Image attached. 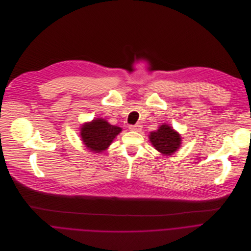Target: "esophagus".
Instances as JSON below:
<instances>
[{
	"mask_svg": "<svg viewBox=\"0 0 251 251\" xmlns=\"http://www.w3.org/2000/svg\"><path fill=\"white\" fill-rule=\"evenodd\" d=\"M141 125H139V124H137V125H133V126H128V128L130 129V130H132V131H140L141 130Z\"/></svg>",
	"mask_w": 251,
	"mask_h": 251,
	"instance_id": "esophagus-1",
	"label": "esophagus"
}]
</instances>
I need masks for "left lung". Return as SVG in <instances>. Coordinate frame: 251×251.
Listing matches in <instances>:
<instances>
[{
    "label": "left lung",
    "mask_w": 251,
    "mask_h": 251,
    "mask_svg": "<svg viewBox=\"0 0 251 251\" xmlns=\"http://www.w3.org/2000/svg\"><path fill=\"white\" fill-rule=\"evenodd\" d=\"M149 140L156 150L165 155H171L176 152L182 143L180 134L166 124L159 126L157 130L150 132Z\"/></svg>",
    "instance_id": "1"
}]
</instances>
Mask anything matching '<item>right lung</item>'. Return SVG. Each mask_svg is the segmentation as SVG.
<instances>
[{"mask_svg": "<svg viewBox=\"0 0 251 251\" xmlns=\"http://www.w3.org/2000/svg\"><path fill=\"white\" fill-rule=\"evenodd\" d=\"M80 135L86 147L95 153L106 150L115 137L122 131V127L110 125L105 119H95L81 126Z\"/></svg>", "mask_w": 251, "mask_h": 251, "instance_id": "obj_1", "label": "right lung"}]
</instances>
